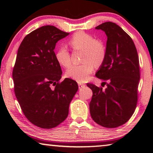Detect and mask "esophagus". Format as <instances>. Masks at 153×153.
Instances as JSON below:
<instances>
[{
  "label": "esophagus",
  "instance_id": "1",
  "mask_svg": "<svg viewBox=\"0 0 153 153\" xmlns=\"http://www.w3.org/2000/svg\"><path fill=\"white\" fill-rule=\"evenodd\" d=\"M78 86H79V88H84L85 86V84H82V83H78Z\"/></svg>",
  "mask_w": 153,
  "mask_h": 153
}]
</instances>
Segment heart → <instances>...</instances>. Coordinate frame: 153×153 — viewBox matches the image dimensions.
Segmentation results:
<instances>
[{"instance_id": "obj_1", "label": "heart", "mask_w": 153, "mask_h": 153, "mask_svg": "<svg viewBox=\"0 0 153 153\" xmlns=\"http://www.w3.org/2000/svg\"><path fill=\"white\" fill-rule=\"evenodd\" d=\"M69 44L74 50L82 51L83 63L67 69L66 76L79 82H84L88 79L95 65L99 66L104 62L107 52L106 46L101 40L94 39L92 35L84 32L75 33L69 39ZM55 56L61 65L65 67L70 65L71 56L65 47L59 48Z\"/></svg>"}]
</instances>
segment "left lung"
I'll list each match as a JSON object with an SVG mask.
<instances>
[{
  "label": "left lung",
  "mask_w": 153,
  "mask_h": 153,
  "mask_svg": "<svg viewBox=\"0 0 153 153\" xmlns=\"http://www.w3.org/2000/svg\"><path fill=\"white\" fill-rule=\"evenodd\" d=\"M107 36L106 57L96 74L107 88L88 83L92 90L90 112L98 125L114 128L126 123L136 109L140 80L139 59L130 36L118 25L105 22L96 27Z\"/></svg>",
  "instance_id": "8db88e82"
}]
</instances>
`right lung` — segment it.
I'll return each mask as SVG.
<instances>
[{"instance_id":"1","label":"right lung","mask_w":153,"mask_h":153,"mask_svg":"<svg viewBox=\"0 0 153 153\" xmlns=\"http://www.w3.org/2000/svg\"><path fill=\"white\" fill-rule=\"evenodd\" d=\"M69 34L45 25L27 34L18 48L13 70L15 94L26 118L41 128H55L65 120L78 90L70 78L59 82L62 71L54 52L56 43Z\"/></svg>"}]
</instances>
